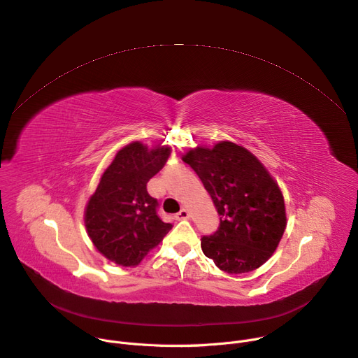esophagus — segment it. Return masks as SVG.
Returning <instances> with one entry per match:
<instances>
[{
  "label": "esophagus",
  "instance_id": "esophagus-1",
  "mask_svg": "<svg viewBox=\"0 0 358 358\" xmlns=\"http://www.w3.org/2000/svg\"><path fill=\"white\" fill-rule=\"evenodd\" d=\"M188 218H189V213H188V210H185V208L180 210V211L176 214V220H188Z\"/></svg>",
  "mask_w": 358,
  "mask_h": 358
}]
</instances>
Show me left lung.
Listing matches in <instances>:
<instances>
[{
	"instance_id": "obj_1",
	"label": "left lung",
	"mask_w": 358,
	"mask_h": 358,
	"mask_svg": "<svg viewBox=\"0 0 358 358\" xmlns=\"http://www.w3.org/2000/svg\"><path fill=\"white\" fill-rule=\"evenodd\" d=\"M182 161L197 173L220 215L203 252L229 274L250 273L275 251L287 225L282 194L248 150L230 141L197 147Z\"/></svg>"
}]
</instances>
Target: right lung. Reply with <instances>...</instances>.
Instances as JSON below:
<instances>
[{
    "label": "right lung",
    "instance_id": "add662e5",
    "mask_svg": "<svg viewBox=\"0 0 358 358\" xmlns=\"http://www.w3.org/2000/svg\"><path fill=\"white\" fill-rule=\"evenodd\" d=\"M170 147L148 150L136 141L120 150L85 208L87 233L104 257L131 267L171 230L158 215L147 182L170 157Z\"/></svg>",
    "mask_w": 358,
    "mask_h": 358
}]
</instances>
